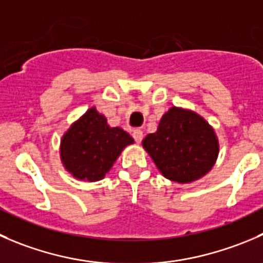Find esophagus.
Here are the masks:
<instances>
[{"mask_svg":"<svg viewBox=\"0 0 263 263\" xmlns=\"http://www.w3.org/2000/svg\"><path fill=\"white\" fill-rule=\"evenodd\" d=\"M132 136H134L135 141H136L137 144H140V142L142 141V137H144V132H142L141 129H135V131L132 132Z\"/></svg>","mask_w":263,"mask_h":263,"instance_id":"obj_1","label":"esophagus"}]
</instances>
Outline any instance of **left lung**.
Returning a JSON list of instances; mask_svg holds the SVG:
<instances>
[{
  "mask_svg": "<svg viewBox=\"0 0 263 263\" xmlns=\"http://www.w3.org/2000/svg\"><path fill=\"white\" fill-rule=\"evenodd\" d=\"M142 147L160 173L178 183L207 175L220 152L213 127L195 111L177 106L162 117L157 132L142 140Z\"/></svg>",
  "mask_w": 263,
  "mask_h": 263,
  "instance_id": "obj_1",
  "label": "left lung"
}]
</instances>
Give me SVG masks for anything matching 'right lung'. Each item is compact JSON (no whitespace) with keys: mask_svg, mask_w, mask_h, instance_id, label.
I'll return each instance as SVG.
<instances>
[{"mask_svg":"<svg viewBox=\"0 0 263 263\" xmlns=\"http://www.w3.org/2000/svg\"><path fill=\"white\" fill-rule=\"evenodd\" d=\"M134 139L121 127H110L95 106L73 122L60 140L64 168L81 181H100Z\"/></svg>","mask_w":263,"mask_h":263,"instance_id":"right-lung-1","label":"right lung"}]
</instances>
